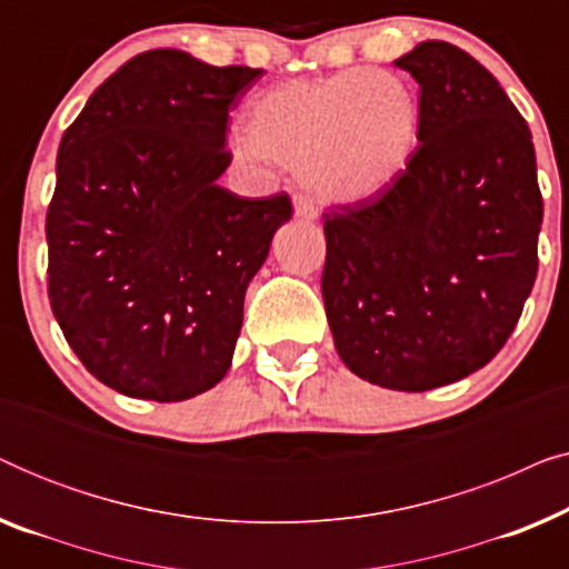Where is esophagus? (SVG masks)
Wrapping results in <instances>:
<instances>
[{
  "instance_id": "34e87169",
  "label": "esophagus",
  "mask_w": 569,
  "mask_h": 569,
  "mask_svg": "<svg viewBox=\"0 0 569 569\" xmlns=\"http://www.w3.org/2000/svg\"><path fill=\"white\" fill-rule=\"evenodd\" d=\"M295 214L306 217V220H316L318 207L313 204V199H308V197H302V193H298V197H295Z\"/></svg>"
}]
</instances>
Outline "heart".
<instances>
[{
  "label": "heart",
  "instance_id": "obj_1",
  "mask_svg": "<svg viewBox=\"0 0 569 569\" xmlns=\"http://www.w3.org/2000/svg\"><path fill=\"white\" fill-rule=\"evenodd\" d=\"M422 106L403 77L347 69L326 80H292L259 92L246 108L240 158L298 170L333 201H362L399 181L415 160Z\"/></svg>",
  "mask_w": 569,
  "mask_h": 569
}]
</instances>
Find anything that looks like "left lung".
I'll list each match as a JSON object with an SVG mask.
<instances>
[{
  "instance_id": "obj_1",
  "label": "left lung",
  "mask_w": 569,
  "mask_h": 569,
  "mask_svg": "<svg viewBox=\"0 0 569 569\" xmlns=\"http://www.w3.org/2000/svg\"><path fill=\"white\" fill-rule=\"evenodd\" d=\"M396 67L419 82L415 160L386 191L323 212L321 292L355 376L430 391L485 368L516 329L543 201L531 129L477 59L425 41Z\"/></svg>"
}]
</instances>
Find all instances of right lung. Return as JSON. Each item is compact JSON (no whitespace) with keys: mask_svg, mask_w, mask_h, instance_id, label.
Listing matches in <instances>:
<instances>
[{"mask_svg":"<svg viewBox=\"0 0 569 569\" xmlns=\"http://www.w3.org/2000/svg\"><path fill=\"white\" fill-rule=\"evenodd\" d=\"M261 72L144 51L61 137L46 212L51 310L84 368L131 399L183 401L220 383L246 287L292 217L284 191L246 199L217 183L232 160L228 116Z\"/></svg>","mask_w":569,"mask_h":569,"instance_id":"obj_1","label":"right lung"}]
</instances>
